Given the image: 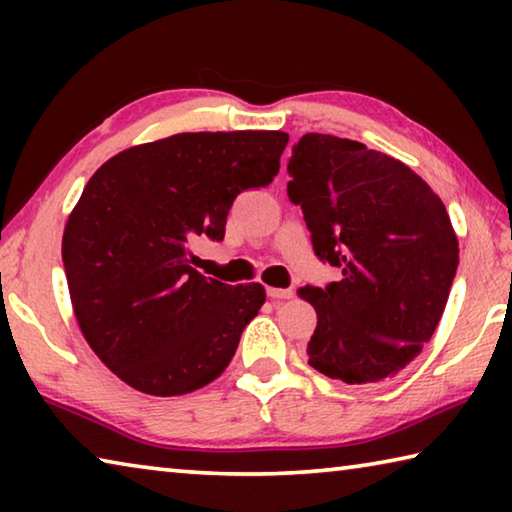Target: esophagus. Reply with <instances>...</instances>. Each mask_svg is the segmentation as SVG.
<instances>
[{
    "label": "esophagus",
    "instance_id": "1",
    "mask_svg": "<svg viewBox=\"0 0 512 512\" xmlns=\"http://www.w3.org/2000/svg\"><path fill=\"white\" fill-rule=\"evenodd\" d=\"M266 293H268V298H271V300H289V298H293V291H291V289H275V287H268Z\"/></svg>",
    "mask_w": 512,
    "mask_h": 512
}]
</instances>
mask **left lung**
<instances>
[{
  "instance_id": "1",
  "label": "left lung",
  "mask_w": 512,
  "mask_h": 512,
  "mask_svg": "<svg viewBox=\"0 0 512 512\" xmlns=\"http://www.w3.org/2000/svg\"><path fill=\"white\" fill-rule=\"evenodd\" d=\"M289 198L339 282L298 291L318 323L309 366L345 384H379L422 352L443 316L458 239L440 196L404 162L345 137L293 144Z\"/></svg>"
}]
</instances>
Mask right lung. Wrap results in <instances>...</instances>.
I'll return each instance as SVG.
<instances>
[{"label": "right lung", "instance_id": "right-lung-1", "mask_svg": "<svg viewBox=\"0 0 512 512\" xmlns=\"http://www.w3.org/2000/svg\"><path fill=\"white\" fill-rule=\"evenodd\" d=\"M287 142L282 131L178 133L94 171L67 219L63 264L85 341L124 384L176 397L228 368L266 291L198 273L192 244L223 239L232 201L273 183Z\"/></svg>", "mask_w": 512, "mask_h": 512}]
</instances>
